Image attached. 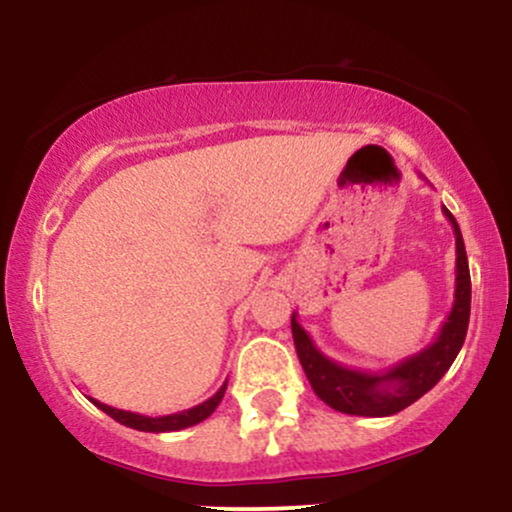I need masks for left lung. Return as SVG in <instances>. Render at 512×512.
I'll return each mask as SVG.
<instances>
[{
  "label": "left lung",
  "instance_id": "left-lung-1",
  "mask_svg": "<svg viewBox=\"0 0 512 512\" xmlns=\"http://www.w3.org/2000/svg\"><path fill=\"white\" fill-rule=\"evenodd\" d=\"M443 214L455 231V301H452V310L440 327L438 337L419 354L407 356L404 361L385 370H358L342 366V363L322 354L298 322V315H291L293 344H296L301 366L310 385H313L315 395L325 404H330L332 409L351 416H373V419L375 416L397 414L419 397H424L448 373L452 361L460 354L464 337H467L469 308H472V281H469V264L460 226L445 207Z\"/></svg>",
  "mask_w": 512,
  "mask_h": 512
}]
</instances>
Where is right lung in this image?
Here are the masks:
<instances>
[{
  "mask_svg": "<svg viewBox=\"0 0 512 512\" xmlns=\"http://www.w3.org/2000/svg\"><path fill=\"white\" fill-rule=\"evenodd\" d=\"M226 385L223 383L219 387V392H216L214 397H209L207 402L197 404V407L192 409H185V411H178V414H168V416H144V414H134V411H125V409H115V407H108V404L98 402V399H91L93 404H96L98 409L105 411L108 416H113L117 424L127 426V428H134V431H146V433H168V431H182V428H190L199 424V421H204L207 416L214 414V409L219 407V402L223 399V392H226Z\"/></svg>",
  "mask_w": 512,
  "mask_h": 512,
  "instance_id": "add662e5",
  "label": "right lung"
}]
</instances>
